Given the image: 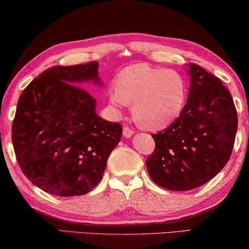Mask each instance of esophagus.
Masks as SVG:
<instances>
[{
	"label": "esophagus",
	"mask_w": 249,
	"mask_h": 249,
	"mask_svg": "<svg viewBox=\"0 0 249 249\" xmlns=\"http://www.w3.org/2000/svg\"><path fill=\"white\" fill-rule=\"evenodd\" d=\"M133 134H134V129L129 127V126H125L123 129V135L125 137H131Z\"/></svg>",
	"instance_id": "1"
}]
</instances>
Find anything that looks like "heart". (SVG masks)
<instances>
[{"instance_id":"heart-1","label":"heart","mask_w":249,"mask_h":249,"mask_svg":"<svg viewBox=\"0 0 249 249\" xmlns=\"http://www.w3.org/2000/svg\"><path fill=\"white\" fill-rule=\"evenodd\" d=\"M110 98L120 105H134V117L143 127L161 128L182 112L187 81L176 70L129 65L118 73Z\"/></svg>"}]
</instances>
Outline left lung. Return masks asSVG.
<instances>
[{"label":"left lung","instance_id":"obj_1","mask_svg":"<svg viewBox=\"0 0 249 249\" xmlns=\"http://www.w3.org/2000/svg\"><path fill=\"white\" fill-rule=\"evenodd\" d=\"M190 89L179 117L152 134L155 147L146 159L151 179L160 187L187 191L217 176L231 158L237 132V110L221 80L189 65Z\"/></svg>","mask_w":249,"mask_h":249}]
</instances>
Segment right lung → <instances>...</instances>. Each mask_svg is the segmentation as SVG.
I'll return each instance as SVG.
<instances>
[{"label": "right lung", "mask_w": 249, "mask_h": 249, "mask_svg": "<svg viewBox=\"0 0 249 249\" xmlns=\"http://www.w3.org/2000/svg\"><path fill=\"white\" fill-rule=\"evenodd\" d=\"M98 62L53 66L18 98L12 143L22 172L48 194H87L102 180L122 125L95 112L96 99L79 83L99 78Z\"/></svg>", "instance_id": "1"}]
</instances>
